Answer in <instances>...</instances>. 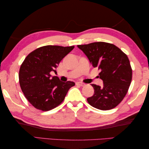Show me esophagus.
Instances as JSON below:
<instances>
[{
  "instance_id": "esophagus-1",
  "label": "esophagus",
  "mask_w": 149,
  "mask_h": 149,
  "mask_svg": "<svg viewBox=\"0 0 149 149\" xmlns=\"http://www.w3.org/2000/svg\"><path fill=\"white\" fill-rule=\"evenodd\" d=\"M76 84L78 85V86H85V84L83 83V82H76Z\"/></svg>"
}]
</instances>
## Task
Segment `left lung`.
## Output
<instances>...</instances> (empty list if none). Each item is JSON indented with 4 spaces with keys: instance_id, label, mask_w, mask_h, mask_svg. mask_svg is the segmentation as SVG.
Returning <instances> with one entry per match:
<instances>
[{
    "instance_id": "8db88e82",
    "label": "left lung",
    "mask_w": 149,
    "mask_h": 149,
    "mask_svg": "<svg viewBox=\"0 0 149 149\" xmlns=\"http://www.w3.org/2000/svg\"><path fill=\"white\" fill-rule=\"evenodd\" d=\"M94 67L100 70L103 86L92 84L94 95L87 98L90 105L101 110L116 107L123 100L132 80L130 60L120 49L106 42L77 45Z\"/></svg>"
}]
</instances>
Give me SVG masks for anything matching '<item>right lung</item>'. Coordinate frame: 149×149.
I'll use <instances>...</instances> for the list:
<instances>
[{
	"instance_id": "add662e5",
	"label": "right lung",
	"mask_w": 149,
	"mask_h": 149,
	"mask_svg": "<svg viewBox=\"0 0 149 149\" xmlns=\"http://www.w3.org/2000/svg\"><path fill=\"white\" fill-rule=\"evenodd\" d=\"M74 46L45 45L36 49L24 59L19 71L21 89L28 102L36 108L49 111L64 100L69 90L74 86L72 81H61L51 73Z\"/></svg>"
}]
</instances>
